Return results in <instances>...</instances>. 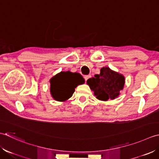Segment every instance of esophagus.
<instances>
[{
	"instance_id": "1",
	"label": "esophagus",
	"mask_w": 159,
	"mask_h": 159,
	"mask_svg": "<svg viewBox=\"0 0 159 159\" xmlns=\"http://www.w3.org/2000/svg\"><path fill=\"white\" fill-rule=\"evenodd\" d=\"M90 77V75H84V79H85L86 81L88 80Z\"/></svg>"
}]
</instances>
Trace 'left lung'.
<instances>
[{
  "instance_id": "8db88e82",
  "label": "left lung",
  "mask_w": 159,
  "mask_h": 159,
  "mask_svg": "<svg viewBox=\"0 0 159 159\" xmlns=\"http://www.w3.org/2000/svg\"><path fill=\"white\" fill-rule=\"evenodd\" d=\"M90 89L94 91L96 98L102 101L109 99H114L119 95V91L124 88V77L119 73L110 69L108 67H103L100 70L99 75H95L87 80Z\"/></svg>"
}]
</instances>
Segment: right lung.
Instances as JSON below:
<instances>
[{
  "instance_id": "add662e5",
  "label": "right lung",
  "mask_w": 159,
  "mask_h": 159,
  "mask_svg": "<svg viewBox=\"0 0 159 159\" xmlns=\"http://www.w3.org/2000/svg\"><path fill=\"white\" fill-rule=\"evenodd\" d=\"M84 83V78L78 73L60 72L51 80V95L57 101H65L73 95L77 85Z\"/></svg>"
}]
</instances>
